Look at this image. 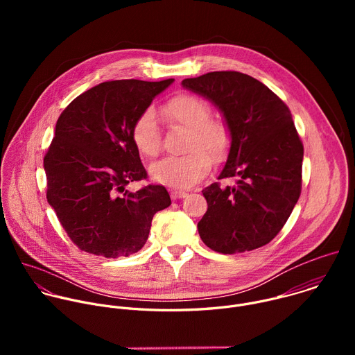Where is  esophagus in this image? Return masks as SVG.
I'll return each instance as SVG.
<instances>
[{
  "label": "esophagus",
  "instance_id": "esophagus-1",
  "mask_svg": "<svg viewBox=\"0 0 355 355\" xmlns=\"http://www.w3.org/2000/svg\"><path fill=\"white\" fill-rule=\"evenodd\" d=\"M170 195H171L173 199H180V198H185L188 193L185 191H181V189H171Z\"/></svg>",
  "mask_w": 355,
  "mask_h": 355
}]
</instances>
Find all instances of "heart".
Instances as JSON below:
<instances>
[{"mask_svg": "<svg viewBox=\"0 0 355 355\" xmlns=\"http://www.w3.org/2000/svg\"><path fill=\"white\" fill-rule=\"evenodd\" d=\"M168 122L188 129L182 156H170L150 166V175L156 182L188 188L200 181L211 168V159L219 162L230 146L227 126L211 118V108L204 99L192 94H180L163 107ZM132 141L140 155L156 157L162 140L153 108L144 110L132 125Z\"/></svg>", "mask_w": 355, "mask_h": 355, "instance_id": "heart-1", "label": "heart"}]
</instances>
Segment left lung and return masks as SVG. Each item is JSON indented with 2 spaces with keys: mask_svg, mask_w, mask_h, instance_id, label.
Returning a JSON list of instances; mask_svg holds the SVG:
<instances>
[{
  "mask_svg": "<svg viewBox=\"0 0 355 355\" xmlns=\"http://www.w3.org/2000/svg\"><path fill=\"white\" fill-rule=\"evenodd\" d=\"M182 87L222 112L230 132L226 164L204 193L208 211L199 236L209 248L233 254L270 243L284 227L300 195L303 144L289 108L267 85L239 71L185 78Z\"/></svg>",
  "mask_w": 355,
  "mask_h": 355,
  "instance_id": "8db88e82",
  "label": "left lung"
}]
</instances>
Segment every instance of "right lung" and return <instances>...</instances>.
Instances as JSON below:
<instances>
[{"instance_id":"right-lung-1","label":"right lung","mask_w":355,"mask_h":355,"mask_svg":"<svg viewBox=\"0 0 355 355\" xmlns=\"http://www.w3.org/2000/svg\"><path fill=\"white\" fill-rule=\"evenodd\" d=\"M173 81L101 83L59 116L43 159L46 198L80 250L128 257L147 241L155 214L171 205L163 185L136 192L126 185L147 177L132 141V125Z\"/></svg>"}]
</instances>
